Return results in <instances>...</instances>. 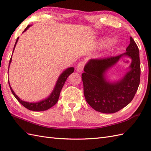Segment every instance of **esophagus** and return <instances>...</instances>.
<instances>
[{"mask_svg":"<svg viewBox=\"0 0 151 151\" xmlns=\"http://www.w3.org/2000/svg\"><path fill=\"white\" fill-rule=\"evenodd\" d=\"M84 65H85V62L83 61H82L78 63V65H77V71L78 72H82L83 69Z\"/></svg>","mask_w":151,"mask_h":151,"instance_id":"1","label":"esophagus"}]
</instances>
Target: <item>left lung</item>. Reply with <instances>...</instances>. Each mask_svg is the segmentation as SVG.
Segmentation results:
<instances>
[{
	"label": "left lung",
	"instance_id": "1",
	"mask_svg": "<svg viewBox=\"0 0 151 151\" xmlns=\"http://www.w3.org/2000/svg\"><path fill=\"white\" fill-rule=\"evenodd\" d=\"M124 53L115 57L91 59L82 74L83 94L89 106L103 113L118 112L131 102L140 82V60L138 47L132 37ZM122 57L132 59L130 71L120 82L111 84L104 78L106 70Z\"/></svg>",
	"mask_w": 151,
	"mask_h": 151
}]
</instances>
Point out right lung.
<instances>
[{"label":"right lung","mask_w":151,"mask_h":151,"mask_svg":"<svg viewBox=\"0 0 151 151\" xmlns=\"http://www.w3.org/2000/svg\"><path fill=\"white\" fill-rule=\"evenodd\" d=\"M30 25H28L26 28L25 29V30L24 31V32L25 31L27 30V29L29 27ZM19 40V37L17 38V39L16 40V42L15 44V45H14V48H13V51L15 50V45L17 43V41ZM12 57L10 58L9 60V64L10 63L12 62ZM74 68H69L68 69H67L65 70L64 72H63L62 74H61V75L60 76V77L58 78L57 84H56L55 89L53 90V91L52 92V93L51 94V95L49 96L48 98H47L46 99H45L42 101H38V102L37 103H29V102H27V101H24L21 100L16 95V94L14 93V91H13V89H12L11 86L9 85V86L10 89H11L12 92L13 93V94L16 98V99L18 100L19 102L24 107H25L26 108H27V109L31 110V111H45L47 110L48 109L51 108V107H52L53 106L57 104V102L58 100V98L60 96V93L61 90L62 89L63 86H64V83L67 80L68 77L74 72Z\"/></svg>","instance_id":"add662e5"}]
</instances>
